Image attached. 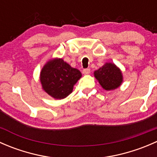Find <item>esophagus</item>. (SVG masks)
Listing matches in <instances>:
<instances>
[{
  "mask_svg": "<svg viewBox=\"0 0 157 157\" xmlns=\"http://www.w3.org/2000/svg\"><path fill=\"white\" fill-rule=\"evenodd\" d=\"M90 70L87 68V69H84L83 71V74H84V75H88V74H90Z\"/></svg>",
  "mask_w": 157,
  "mask_h": 157,
  "instance_id": "34e87169",
  "label": "esophagus"
}]
</instances>
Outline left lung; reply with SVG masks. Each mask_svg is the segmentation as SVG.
<instances>
[{
  "label": "left lung",
  "mask_w": 157,
  "mask_h": 157,
  "mask_svg": "<svg viewBox=\"0 0 157 157\" xmlns=\"http://www.w3.org/2000/svg\"><path fill=\"white\" fill-rule=\"evenodd\" d=\"M93 74L101 86L108 91L118 88L123 82L122 72L114 63L106 62Z\"/></svg>",
  "instance_id": "1"
}]
</instances>
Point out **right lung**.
Listing matches in <instances>:
<instances>
[{"label":"right lung","mask_w":157,"mask_h":157,"mask_svg":"<svg viewBox=\"0 0 157 157\" xmlns=\"http://www.w3.org/2000/svg\"><path fill=\"white\" fill-rule=\"evenodd\" d=\"M82 74L62 58L49 60L40 72L39 80L44 91L55 99L69 96L74 86L81 78Z\"/></svg>","instance_id":"add662e5"}]
</instances>
